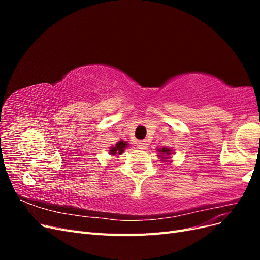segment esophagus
Segmentation results:
<instances>
[{
	"instance_id": "obj_1",
	"label": "esophagus",
	"mask_w": 260,
	"mask_h": 260,
	"mask_svg": "<svg viewBox=\"0 0 260 260\" xmlns=\"http://www.w3.org/2000/svg\"><path fill=\"white\" fill-rule=\"evenodd\" d=\"M137 146L140 149H146L148 147V143H147L146 140H141V141H139V142H138Z\"/></svg>"
}]
</instances>
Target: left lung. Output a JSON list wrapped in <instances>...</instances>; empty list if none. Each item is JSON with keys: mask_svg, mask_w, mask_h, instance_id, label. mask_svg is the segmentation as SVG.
<instances>
[{"mask_svg": "<svg viewBox=\"0 0 260 260\" xmlns=\"http://www.w3.org/2000/svg\"><path fill=\"white\" fill-rule=\"evenodd\" d=\"M159 152H161L162 154H166V155H170L171 154V151L169 148H161L159 149Z\"/></svg>", "mask_w": 260, "mask_h": 260, "instance_id": "8db88e82", "label": "left lung"}]
</instances>
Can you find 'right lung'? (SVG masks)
Here are the masks:
<instances>
[{"instance_id":"right-lung-1","label":"right lung","mask_w":260,"mask_h":260,"mask_svg":"<svg viewBox=\"0 0 260 260\" xmlns=\"http://www.w3.org/2000/svg\"><path fill=\"white\" fill-rule=\"evenodd\" d=\"M128 144L125 143V142H123V141H119V142H118L117 144H116V146H113L112 148H111V153L112 155H121V153H123V151H124V147L127 146Z\"/></svg>"}]
</instances>
